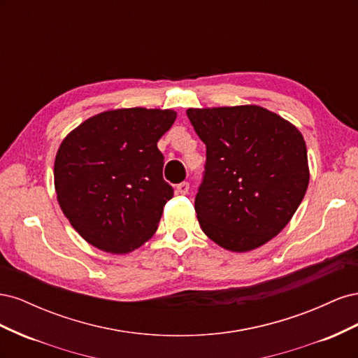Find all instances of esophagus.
<instances>
[{
    "instance_id": "obj_1",
    "label": "esophagus",
    "mask_w": 358,
    "mask_h": 358,
    "mask_svg": "<svg viewBox=\"0 0 358 358\" xmlns=\"http://www.w3.org/2000/svg\"><path fill=\"white\" fill-rule=\"evenodd\" d=\"M176 191H178V194L185 196V194H188V191H189V183L188 182H180L179 185L176 187Z\"/></svg>"
}]
</instances>
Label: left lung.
Returning <instances> with one entry per match:
<instances>
[{
	"instance_id": "1",
	"label": "left lung",
	"mask_w": 358,
	"mask_h": 358,
	"mask_svg": "<svg viewBox=\"0 0 358 358\" xmlns=\"http://www.w3.org/2000/svg\"><path fill=\"white\" fill-rule=\"evenodd\" d=\"M206 145L204 176L194 208L204 234L246 252L282 231L309 183L299 129L259 106L188 109Z\"/></svg>"
}]
</instances>
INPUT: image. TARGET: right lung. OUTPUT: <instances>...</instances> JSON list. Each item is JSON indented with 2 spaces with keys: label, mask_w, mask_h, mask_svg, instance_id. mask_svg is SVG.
Segmentation results:
<instances>
[{
  "label": "right lung",
  "mask_w": 358,
  "mask_h": 358,
  "mask_svg": "<svg viewBox=\"0 0 358 358\" xmlns=\"http://www.w3.org/2000/svg\"><path fill=\"white\" fill-rule=\"evenodd\" d=\"M175 119L173 110H107L62 140L53 169L57 197L86 242L127 254L154 236L173 197L157 143Z\"/></svg>",
  "instance_id": "1"
}]
</instances>
